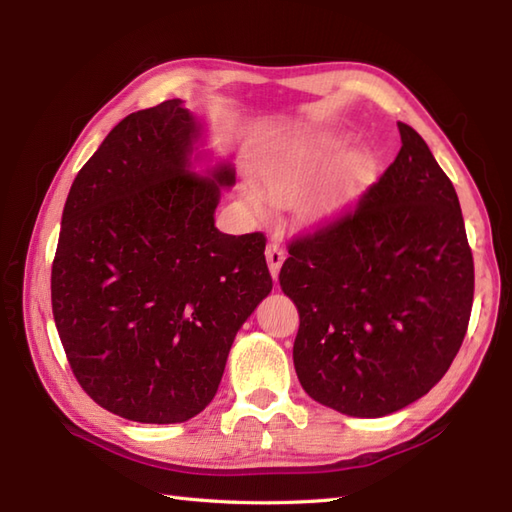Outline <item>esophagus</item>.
Wrapping results in <instances>:
<instances>
[{
    "instance_id": "34e87169",
    "label": "esophagus",
    "mask_w": 512,
    "mask_h": 512,
    "mask_svg": "<svg viewBox=\"0 0 512 512\" xmlns=\"http://www.w3.org/2000/svg\"><path fill=\"white\" fill-rule=\"evenodd\" d=\"M284 259H286V250L281 248L277 242H270L266 246V262H268L270 275H273V279H277L279 268H281V264H284Z\"/></svg>"
}]
</instances>
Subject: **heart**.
<instances>
[{
	"mask_svg": "<svg viewBox=\"0 0 512 512\" xmlns=\"http://www.w3.org/2000/svg\"><path fill=\"white\" fill-rule=\"evenodd\" d=\"M347 140L328 132H297L270 145L257 167L268 198L279 206L299 202V217L306 224H325L361 191L374 173V158L367 151H350L328 171L317 189L306 195L330 162L345 149ZM242 200L255 215L268 213L266 195L253 184L242 189Z\"/></svg>",
	"mask_w": 512,
	"mask_h": 512,
	"instance_id": "obj_1",
	"label": "heart"
}]
</instances>
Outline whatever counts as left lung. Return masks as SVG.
Here are the masks:
<instances>
[{
    "label": "left lung",
    "mask_w": 512,
    "mask_h": 512,
    "mask_svg": "<svg viewBox=\"0 0 512 512\" xmlns=\"http://www.w3.org/2000/svg\"><path fill=\"white\" fill-rule=\"evenodd\" d=\"M356 206L297 235L281 290L299 310L292 347L306 394L380 418L440 383L469 328L475 270L458 193L416 129Z\"/></svg>",
    "instance_id": "1"
}]
</instances>
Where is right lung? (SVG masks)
I'll return each instance as SVG.
<instances>
[{"mask_svg": "<svg viewBox=\"0 0 512 512\" xmlns=\"http://www.w3.org/2000/svg\"><path fill=\"white\" fill-rule=\"evenodd\" d=\"M182 101L125 116L63 206L52 314L85 394L116 416L171 424L209 405L237 330L273 290L264 233L215 228L233 171L193 176Z\"/></svg>", "mask_w": 512, "mask_h": 512, "instance_id": "add662e5", "label": "right lung"}]
</instances>
